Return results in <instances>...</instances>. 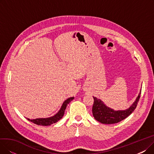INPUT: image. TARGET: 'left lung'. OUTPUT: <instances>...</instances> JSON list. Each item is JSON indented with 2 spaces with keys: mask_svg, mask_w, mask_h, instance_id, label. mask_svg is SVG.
I'll use <instances>...</instances> for the list:
<instances>
[{
  "mask_svg": "<svg viewBox=\"0 0 154 154\" xmlns=\"http://www.w3.org/2000/svg\"><path fill=\"white\" fill-rule=\"evenodd\" d=\"M141 91L139 96L132 106L125 110L114 111L109 107L100 100L94 97V104L92 107V114L95 119L102 124H112L118 123L130 116L136 109L139 100Z\"/></svg>",
  "mask_w": 154,
  "mask_h": 154,
  "instance_id": "obj_1",
  "label": "left lung"
}]
</instances>
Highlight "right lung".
I'll return each mask as SVG.
<instances>
[{
	"label": "right lung",
	"instance_id": "obj_1",
	"mask_svg": "<svg viewBox=\"0 0 154 154\" xmlns=\"http://www.w3.org/2000/svg\"><path fill=\"white\" fill-rule=\"evenodd\" d=\"M74 99V97H70L68 99H67L66 101H65L62 106L61 107V109L59 111L58 113L51 117L49 118H46V119H33V120H30L29 119H27L28 120L30 121V122H33L35 124L38 125H42V126H47V125H50L51 124H55L57 122H58L59 120H60L62 117L64 115L65 110L66 109V107L67 106V105Z\"/></svg>",
	"mask_w": 154,
	"mask_h": 154
}]
</instances>
